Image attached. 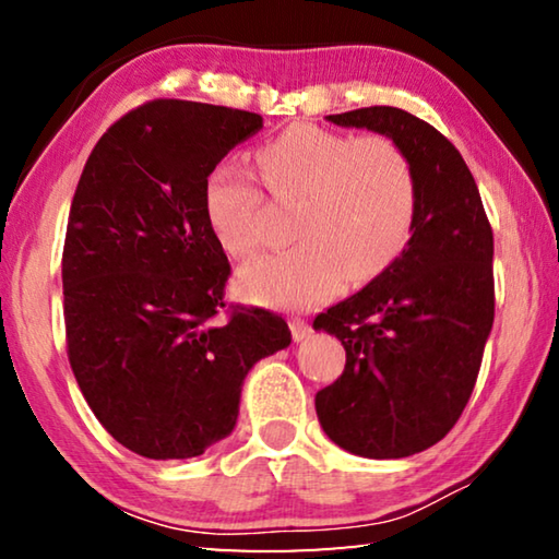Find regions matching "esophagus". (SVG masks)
Instances as JSON below:
<instances>
[{
  "instance_id": "esophagus-1",
  "label": "esophagus",
  "mask_w": 559,
  "mask_h": 559,
  "mask_svg": "<svg viewBox=\"0 0 559 559\" xmlns=\"http://www.w3.org/2000/svg\"><path fill=\"white\" fill-rule=\"evenodd\" d=\"M310 323L308 320H300V318H290V335H293V340H302V337H308L310 335Z\"/></svg>"
}]
</instances>
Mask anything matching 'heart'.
Segmentation results:
<instances>
[{
	"label": "heart",
	"instance_id": "heart-1",
	"mask_svg": "<svg viewBox=\"0 0 559 559\" xmlns=\"http://www.w3.org/2000/svg\"><path fill=\"white\" fill-rule=\"evenodd\" d=\"M259 175L278 204L298 206L286 251L239 271L243 298L276 308H313L345 278L362 283L404 251L416 219V179L390 138H353L293 126L257 153ZM263 194L249 169L219 163L204 182V216L216 243L234 259L261 241Z\"/></svg>",
	"mask_w": 559,
	"mask_h": 559
}]
</instances>
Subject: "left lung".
I'll list each match as a JSON object with an SVG mask.
<instances>
[{
    "label": "left lung",
    "mask_w": 559,
    "mask_h": 559,
    "mask_svg": "<svg viewBox=\"0 0 559 559\" xmlns=\"http://www.w3.org/2000/svg\"><path fill=\"white\" fill-rule=\"evenodd\" d=\"M386 135L416 179L412 239L380 276L313 320L345 347V370L316 394L320 427L365 459L433 447L468 404L493 328V229L476 179L441 132L392 106L328 116Z\"/></svg>",
    "instance_id": "left-lung-1"
}]
</instances>
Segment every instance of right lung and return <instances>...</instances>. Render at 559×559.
Here are the masks:
<instances>
[{
  "label": "right lung",
  "instance_id": "1",
  "mask_svg": "<svg viewBox=\"0 0 559 559\" xmlns=\"http://www.w3.org/2000/svg\"><path fill=\"white\" fill-rule=\"evenodd\" d=\"M259 112L157 98L103 132L63 243L69 362L112 439L145 459H192L229 437L243 377L290 345L286 320L229 306V259L204 182Z\"/></svg>",
  "mask_w": 559,
  "mask_h": 559
}]
</instances>
